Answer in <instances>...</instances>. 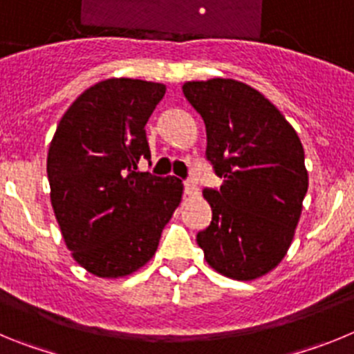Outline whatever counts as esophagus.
<instances>
[{"label":"esophagus","mask_w":354,"mask_h":354,"mask_svg":"<svg viewBox=\"0 0 354 354\" xmlns=\"http://www.w3.org/2000/svg\"><path fill=\"white\" fill-rule=\"evenodd\" d=\"M184 193H186L187 196H196L198 195V186H196L193 180H186V183H184Z\"/></svg>","instance_id":"1"}]
</instances>
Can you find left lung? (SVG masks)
I'll use <instances>...</instances> for the list:
<instances>
[{"mask_svg":"<svg viewBox=\"0 0 354 354\" xmlns=\"http://www.w3.org/2000/svg\"><path fill=\"white\" fill-rule=\"evenodd\" d=\"M183 92L204 118L205 154L223 179L220 192H204L212 221L196 243L223 277L257 280L282 262L298 227L308 189L301 140L250 84L212 77Z\"/></svg>","mask_w":354,"mask_h":354,"instance_id":"left-lung-1","label":"left lung"}]
</instances>
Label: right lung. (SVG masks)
<instances>
[{
	"mask_svg": "<svg viewBox=\"0 0 354 354\" xmlns=\"http://www.w3.org/2000/svg\"><path fill=\"white\" fill-rule=\"evenodd\" d=\"M167 86L111 77L68 106L51 140V205L72 259L99 278L133 274L154 257L183 183L138 170L145 124Z\"/></svg>",
	"mask_w": 354,
	"mask_h": 354,
	"instance_id": "1",
	"label": "right lung"
}]
</instances>
